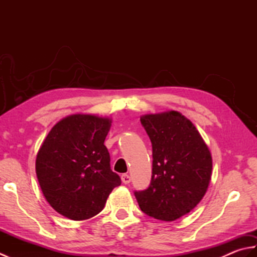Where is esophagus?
Segmentation results:
<instances>
[{"label":"esophagus","mask_w":257,"mask_h":257,"mask_svg":"<svg viewBox=\"0 0 257 257\" xmlns=\"http://www.w3.org/2000/svg\"><path fill=\"white\" fill-rule=\"evenodd\" d=\"M130 177H129V174H122L121 176V181H122V183H124V184H129L130 183Z\"/></svg>","instance_id":"1"}]
</instances>
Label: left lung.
Returning a JSON list of instances; mask_svg holds the SVG:
<instances>
[{"instance_id": "1", "label": "left lung", "mask_w": 257, "mask_h": 257, "mask_svg": "<svg viewBox=\"0 0 257 257\" xmlns=\"http://www.w3.org/2000/svg\"><path fill=\"white\" fill-rule=\"evenodd\" d=\"M152 144L149 188L135 192L141 211L174 221L193 210L211 181V152L194 124L176 110L140 117Z\"/></svg>"}]
</instances>
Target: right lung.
<instances>
[{"label": "right lung", "mask_w": 257, "mask_h": 257, "mask_svg": "<svg viewBox=\"0 0 257 257\" xmlns=\"http://www.w3.org/2000/svg\"><path fill=\"white\" fill-rule=\"evenodd\" d=\"M111 119L75 113L54 125L36 156V176L46 201L74 221L101 212L113 188L121 184L110 169L103 145Z\"/></svg>", "instance_id": "add662e5"}]
</instances>
